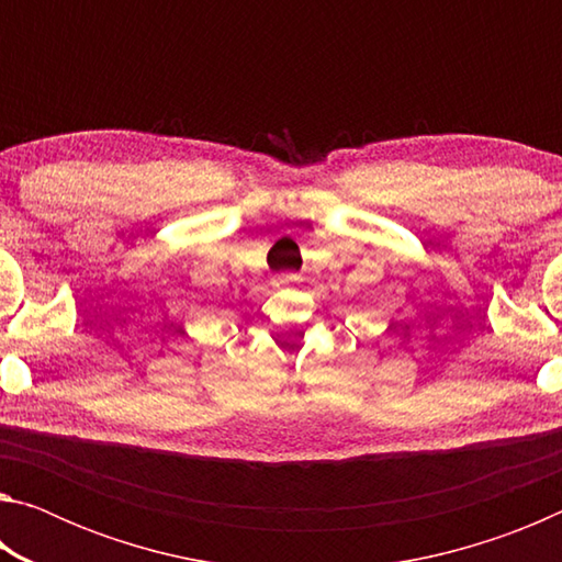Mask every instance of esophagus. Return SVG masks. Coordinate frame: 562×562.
Masks as SVG:
<instances>
[{
	"label": "esophagus",
	"mask_w": 562,
	"mask_h": 562,
	"mask_svg": "<svg viewBox=\"0 0 562 562\" xmlns=\"http://www.w3.org/2000/svg\"><path fill=\"white\" fill-rule=\"evenodd\" d=\"M280 282H288V278H284V280H280Z\"/></svg>",
	"instance_id": "esophagus-1"
}]
</instances>
